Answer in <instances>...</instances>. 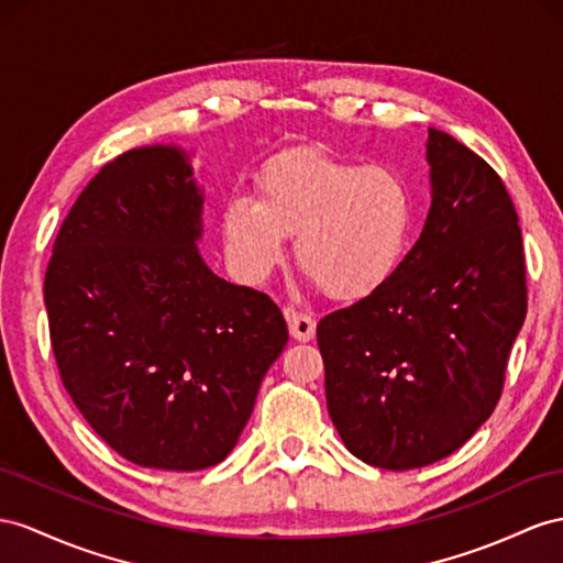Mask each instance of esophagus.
Instances as JSON below:
<instances>
[{
    "label": "esophagus",
    "mask_w": 563,
    "mask_h": 563,
    "mask_svg": "<svg viewBox=\"0 0 563 563\" xmlns=\"http://www.w3.org/2000/svg\"><path fill=\"white\" fill-rule=\"evenodd\" d=\"M285 319L287 328H290V335L299 342H309L316 335V321L309 313H301L295 309H285Z\"/></svg>",
    "instance_id": "obj_1"
}]
</instances>
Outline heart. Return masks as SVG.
I'll list each match as a JSON object with an SVG mask.
<instances>
[{
    "mask_svg": "<svg viewBox=\"0 0 563 563\" xmlns=\"http://www.w3.org/2000/svg\"><path fill=\"white\" fill-rule=\"evenodd\" d=\"M223 247L235 276L262 285L295 258L338 301L366 299L393 280L409 250L413 195L399 170L330 154H295L268 164L254 197L235 195L223 209Z\"/></svg>",
    "mask_w": 563,
    "mask_h": 563,
    "instance_id": "obj_1",
    "label": "heart"
}]
</instances>
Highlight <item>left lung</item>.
<instances>
[{"label": "left lung", "mask_w": 563, "mask_h": 563, "mask_svg": "<svg viewBox=\"0 0 563 563\" xmlns=\"http://www.w3.org/2000/svg\"><path fill=\"white\" fill-rule=\"evenodd\" d=\"M430 211L393 280L321 319L328 413L371 466L450 456L495 411L526 319L518 216L478 154L428 128Z\"/></svg>", "instance_id": "obj_1"}]
</instances>
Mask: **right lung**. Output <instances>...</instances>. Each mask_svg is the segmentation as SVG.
I'll list each match as a JSON object with an SVG mask.
<instances>
[{
  "label": "right lung",
  "mask_w": 563,
  "mask_h": 563,
  "mask_svg": "<svg viewBox=\"0 0 563 563\" xmlns=\"http://www.w3.org/2000/svg\"><path fill=\"white\" fill-rule=\"evenodd\" d=\"M192 152L121 154L56 235L45 307L70 399L111 450L147 468L221 464L287 344L280 309L207 266Z\"/></svg>",
  "instance_id": "obj_1"
}]
</instances>
